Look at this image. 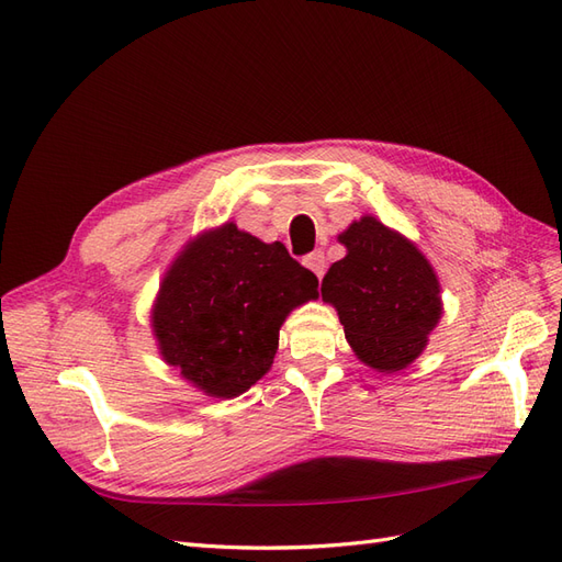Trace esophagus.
<instances>
[{
  "mask_svg": "<svg viewBox=\"0 0 562 562\" xmlns=\"http://www.w3.org/2000/svg\"><path fill=\"white\" fill-rule=\"evenodd\" d=\"M304 265H307L318 279H323V274H326V255L321 250H314L312 255H307V258H304Z\"/></svg>",
  "mask_w": 562,
  "mask_h": 562,
  "instance_id": "1",
  "label": "esophagus"
}]
</instances>
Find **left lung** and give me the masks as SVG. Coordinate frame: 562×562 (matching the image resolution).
Returning <instances> with one entry per match:
<instances>
[{"label":"left lung","mask_w":562,"mask_h":562,"mask_svg":"<svg viewBox=\"0 0 562 562\" xmlns=\"http://www.w3.org/2000/svg\"><path fill=\"white\" fill-rule=\"evenodd\" d=\"M337 241L347 255L323 277V302L333 304L349 347L366 366L384 375L405 370L427 349L443 316L431 262L375 215L353 220Z\"/></svg>","instance_id":"1"}]
</instances>
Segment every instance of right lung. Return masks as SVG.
Masks as SVG:
<instances>
[{"label":"right lung","instance_id":"obj_1","mask_svg":"<svg viewBox=\"0 0 562 562\" xmlns=\"http://www.w3.org/2000/svg\"><path fill=\"white\" fill-rule=\"evenodd\" d=\"M318 279L234 223L203 229L168 265L151 304L159 356L211 398H236L262 380L283 321L318 297Z\"/></svg>","mask_w":562,"mask_h":562}]
</instances>
